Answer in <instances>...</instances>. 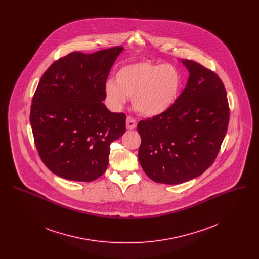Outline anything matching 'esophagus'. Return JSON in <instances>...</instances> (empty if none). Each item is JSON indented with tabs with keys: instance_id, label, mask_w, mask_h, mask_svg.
I'll return each instance as SVG.
<instances>
[{
	"instance_id": "34e87169",
	"label": "esophagus",
	"mask_w": 259,
	"mask_h": 259,
	"mask_svg": "<svg viewBox=\"0 0 259 259\" xmlns=\"http://www.w3.org/2000/svg\"><path fill=\"white\" fill-rule=\"evenodd\" d=\"M136 127H137V122L135 119L128 116L126 119V128L129 130H132V129H135Z\"/></svg>"
}]
</instances>
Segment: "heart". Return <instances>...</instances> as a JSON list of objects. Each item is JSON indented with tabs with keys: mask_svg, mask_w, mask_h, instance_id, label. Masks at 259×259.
<instances>
[{
	"mask_svg": "<svg viewBox=\"0 0 259 259\" xmlns=\"http://www.w3.org/2000/svg\"><path fill=\"white\" fill-rule=\"evenodd\" d=\"M180 89L181 75L174 66L139 61L120 67L115 82L107 81L105 92L114 109H122L129 97L137 112L155 117L171 109Z\"/></svg>",
	"mask_w": 259,
	"mask_h": 259,
	"instance_id": "obj_1",
	"label": "heart"
}]
</instances>
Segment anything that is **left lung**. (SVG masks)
<instances>
[{
    "mask_svg": "<svg viewBox=\"0 0 259 259\" xmlns=\"http://www.w3.org/2000/svg\"><path fill=\"white\" fill-rule=\"evenodd\" d=\"M181 62L187 83L171 109L142 120L138 157L153 182L178 185L202 175L217 158L229 122L226 91L218 74L196 62Z\"/></svg>",
    "mask_w": 259,
    "mask_h": 259,
    "instance_id": "8db88e82",
    "label": "left lung"
}]
</instances>
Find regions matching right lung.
<instances>
[{
  "label": "right lung",
  "instance_id": "right-lung-1",
  "mask_svg": "<svg viewBox=\"0 0 259 259\" xmlns=\"http://www.w3.org/2000/svg\"><path fill=\"white\" fill-rule=\"evenodd\" d=\"M124 48L72 52L42 74L30 122L40 159L74 182H92L108 167L111 143L126 131V115L103 104L106 80Z\"/></svg>",
  "mask_w": 259,
  "mask_h": 259
}]
</instances>
